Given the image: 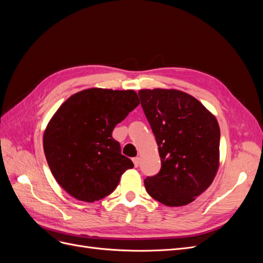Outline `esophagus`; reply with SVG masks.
<instances>
[{
  "label": "esophagus",
  "instance_id": "esophagus-1",
  "mask_svg": "<svg viewBox=\"0 0 263 263\" xmlns=\"http://www.w3.org/2000/svg\"><path fill=\"white\" fill-rule=\"evenodd\" d=\"M139 161H140V159H139L138 157H136V158H133V162H134V165L136 166V168H137V166L139 165Z\"/></svg>",
  "mask_w": 263,
  "mask_h": 263
}]
</instances>
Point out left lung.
<instances>
[{"mask_svg": "<svg viewBox=\"0 0 263 263\" xmlns=\"http://www.w3.org/2000/svg\"><path fill=\"white\" fill-rule=\"evenodd\" d=\"M138 94L161 159L160 171L145 179V187L163 205H187L209 189L217 173V119L185 92L154 89Z\"/></svg>", "mask_w": 263, "mask_h": 263, "instance_id": "obj_1", "label": "left lung"}]
</instances>
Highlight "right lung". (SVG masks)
<instances>
[{
	"mask_svg": "<svg viewBox=\"0 0 263 263\" xmlns=\"http://www.w3.org/2000/svg\"><path fill=\"white\" fill-rule=\"evenodd\" d=\"M139 103L134 90L92 87L71 95L53 114L44 151L53 178L71 196L83 202L104 198L133 168L112 133Z\"/></svg>",
	"mask_w": 263,
	"mask_h": 263,
	"instance_id": "add662e5",
	"label": "right lung"
}]
</instances>
